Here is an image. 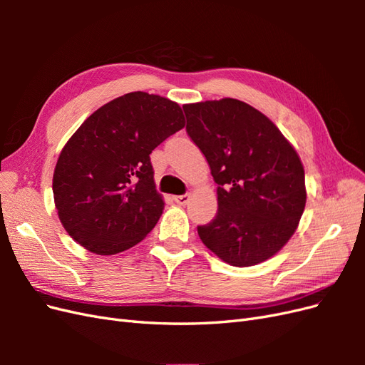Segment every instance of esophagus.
Wrapping results in <instances>:
<instances>
[{
	"label": "esophagus",
	"instance_id": "34e87169",
	"mask_svg": "<svg viewBox=\"0 0 365 365\" xmlns=\"http://www.w3.org/2000/svg\"><path fill=\"white\" fill-rule=\"evenodd\" d=\"M173 201L178 204V205H185L187 202L190 201V195L185 193V195H178V196H173Z\"/></svg>",
	"mask_w": 365,
	"mask_h": 365
}]
</instances>
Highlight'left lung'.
<instances>
[{"instance_id": "8db88e82", "label": "left lung", "mask_w": 365, "mask_h": 365, "mask_svg": "<svg viewBox=\"0 0 365 365\" xmlns=\"http://www.w3.org/2000/svg\"><path fill=\"white\" fill-rule=\"evenodd\" d=\"M187 134L217 184V213L202 244L233 267H252L291 239L306 205L304 169L272 121L236 98L182 106Z\"/></svg>"}]
</instances>
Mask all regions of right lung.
<instances>
[{"label": "right lung", "instance_id": "1", "mask_svg": "<svg viewBox=\"0 0 365 365\" xmlns=\"http://www.w3.org/2000/svg\"><path fill=\"white\" fill-rule=\"evenodd\" d=\"M185 125L178 103L143 91L98 108L63 146L53 175L58 216L88 251L137 245L163 213L150 153Z\"/></svg>", "mask_w": 365, "mask_h": 365}]
</instances>
